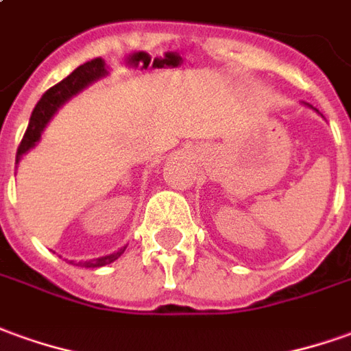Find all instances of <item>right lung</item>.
I'll use <instances>...</instances> for the list:
<instances>
[{"label":"right lung","instance_id":"right-lung-1","mask_svg":"<svg viewBox=\"0 0 351 351\" xmlns=\"http://www.w3.org/2000/svg\"><path fill=\"white\" fill-rule=\"evenodd\" d=\"M106 76L105 70V60L103 59H93L84 62L82 66L74 70L72 74H69L66 78L59 82L57 86H53L51 89H47L42 95V99L38 101V105L34 106L32 116H30V122H28V128H26V134H24L23 141L19 145V151H16V164L23 158V154L30 151L32 147H36V143L40 141L45 125L49 124V120L55 116V112L59 110L60 106L64 105L69 99H72L76 93H80L82 89H86L89 84L97 82L99 78ZM124 248H120L118 252L108 254V256H103V258H97V260H91V262H86L84 265L88 267H103L106 263H112L114 260H118L122 254H124Z\"/></svg>","mask_w":351,"mask_h":351}]
</instances>
